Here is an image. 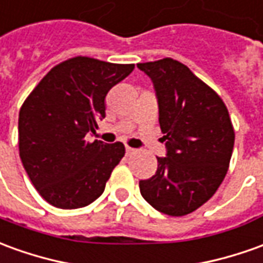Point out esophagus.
I'll return each instance as SVG.
<instances>
[{"label":"esophagus","instance_id":"1","mask_svg":"<svg viewBox=\"0 0 263 263\" xmlns=\"http://www.w3.org/2000/svg\"><path fill=\"white\" fill-rule=\"evenodd\" d=\"M125 152H126V155H132V154H135V152H137V149H134V148H131V146H125Z\"/></svg>","mask_w":263,"mask_h":263}]
</instances>
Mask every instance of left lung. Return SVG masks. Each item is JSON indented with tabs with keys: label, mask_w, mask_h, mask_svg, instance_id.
I'll use <instances>...</instances> for the list:
<instances>
[{
	"label": "left lung",
	"mask_w": 263,
	"mask_h": 263,
	"mask_svg": "<svg viewBox=\"0 0 263 263\" xmlns=\"http://www.w3.org/2000/svg\"><path fill=\"white\" fill-rule=\"evenodd\" d=\"M154 84L166 155L149 179L139 181L151 206L183 216L212 198L227 175L235 132L219 95L172 58L137 64Z\"/></svg>",
	"instance_id": "1"
}]
</instances>
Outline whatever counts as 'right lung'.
Masks as SVG:
<instances>
[{"mask_svg":"<svg viewBox=\"0 0 263 263\" xmlns=\"http://www.w3.org/2000/svg\"><path fill=\"white\" fill-rule=\"evenodd\" d=\"M134 68L75 57L52 68L21 106L20 157L32 185L52 206L82 208L102 195L125 146L87 142L85 137L105 118L108 91Z\"/></svg>","mask_w":263,"mask_h":263,"instance_id":"1","label":"right lung"}]
</instances>
